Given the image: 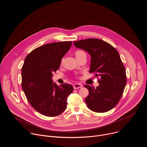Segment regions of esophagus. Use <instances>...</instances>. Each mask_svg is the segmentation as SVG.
<instances>
[{
    "label": "esophagus",
    "mask_w": 147,
    "mask_h": 147,
    "mask_svg": "<svg viewBox=\"0 0 147 147\" xmlns=\"http://www.w3.org/2000/svg\"><path fill=\"white\" fill-rule=\"evenodd\" d=\"M82 87V84L80 83H77V84H74L73 85V87L74 89H78L80 88H81Z\"/></svg>",
    "instance_id": "esophagus-1"
}]
</instances>
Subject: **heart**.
I'll return each instance as SVG.
<instances>
[{
    "label": "heart",
    "instance_id": "b5f03b06",
    "mask_svg": "<svg viewBox=\"0 0 147 147\" xmlns=\"http://www.w3.org/2000/svg\"><path fill=\"white\" fill-rule=\"evenodd\" d=\"M76 58H78L83 55H86V53L84 51H83L82 50H77L76 51Z\"/></svg>",
    "mask_w": 147,
    "mask_h": 147
}]
</instances>
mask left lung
Returning <instances> with one entry per match:
<instances>
[{
  "instance_id": "left-lung-1",
  "label": "left lung",
  "mask_w": 147,
  "mask_h": 147,
  "mask_svg": "<svg viewBox=\"0 0 147 147\" xmlns=\"http://www.w3.org/2000/svg\"><path fill=\"white\" fill-rule=\"evenodd\" d=\"M74 45L89 53L91 57L89 72L99 77L96 88L84 86L89 91L85 99L87 107L98 113L111 110L120 100L127 82L117 51L107 42L96 38L74 41Z\"/></svg>"
}]
</instances>
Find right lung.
<instances>
[{
  "label": "right lung",
  "instance_id": "right-lung-1",
  "mask_svg": "<svg viewBox=\"0 0 147 147\" xmlns=\"http://www.w3.org/2000/svg\"><path fill=\"white\" fill-rule=\"evenodd\" d=\"M71 44V41L45 44L31 51L25 59L22 69L23 90L34 109L46 116L63 112L67 98L74 90L69 84L59 87L52 80V73L59 69Z\"/></svg>",
  "mask_w": 147,
  "mask_h": 147
}]
</instances>
